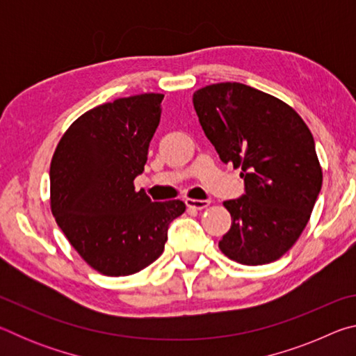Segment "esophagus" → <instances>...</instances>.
<instances>
[{
	"mask_svg": "<svg viewBox=\"0 0 356 356\" xmlns=\"http://www.w3.org/2000/svg\"><path fill=\"white\" fill-rule=\"evenodd\" d=\"M186 207L190 209H196V210H202V209H207L210 206V201H202V200H190V197H186L185 200Z\"/></svg>",
	"mask_w": 356,
	"mask_h": 356,
	"instance_id": "esophagus-1",
	"label": "esophagus"
}]
</instances>
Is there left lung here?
Wrapping results in <instances>:
<instances>
[{
	"label": "left lung",
	"instance_id": "8db88e82",
	"mask_svg": "<svg viewBox=\"0 0 356 356\" xmlns=\"http://www.w3.org/2000/svg\"><path fill=\"white\" fill-rule=\"evenodd\" d=\"M201 127L222 163L242 168L245 195L225 201L231 229L220 250L243 265H264L292 248L322 188V168L308 125L273 95L242 83L193 94Z\"/></svg>",
	"mask_w": 356,
	"mask_h": 356
}]
</instances>
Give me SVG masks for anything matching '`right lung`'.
<instances>
[{"label": "right lung", "mask_w": 356, "mask_h": 356, "mask_svg": "<svg viewBox=\"0 0 356 356\" xmlns=\"http://www.w3.org/2000/svg\"><path fill=\"white\" fill-rule=\"evenodd\" d=\"M163 94L131 95L81 114L63 135L50 166L51 212L94 270L127 276L165 250L182 201L154 202L134 180L144 171Z\"/></svg>", "instance_id": "1"}]
</instances>
